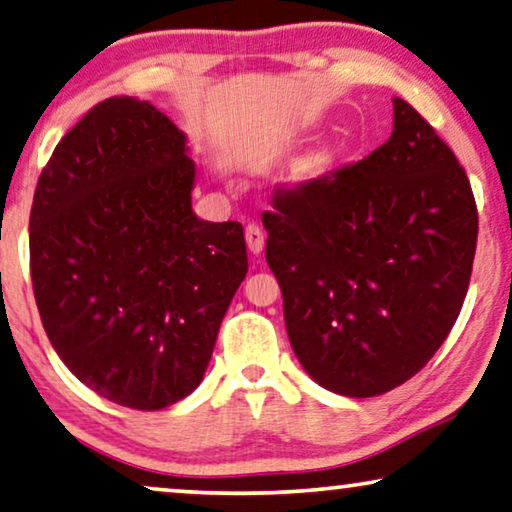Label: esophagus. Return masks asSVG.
Returning a JSON list of instances; mask_svg holds the SVG:
<instances>
[{
	"instance_id": "1",
	"label": "esophagus",
	"mask_w": 512,
	"mask_h": 512,
	"mask_svg": "<svg viewBox=\"0 0 512 512\" xmlns=\"http://www.w3.org/2000/svg\"><path fill=\"white\" fill-rule=\"evenodd\" d=\"M264 239H266V234H264V229L259 227V225H248L246 227V243H248V250L253 255H259L264 250Z\"/></svg>"
}]
</instances>
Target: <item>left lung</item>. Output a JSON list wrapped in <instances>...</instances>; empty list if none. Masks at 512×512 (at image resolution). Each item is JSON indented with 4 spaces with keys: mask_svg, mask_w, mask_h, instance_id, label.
I'll return each mask as SVG.
<instances>
[{
    "mask_svg": "<svg viewBox=\"0 0 512 512\" xmlns=\"http://www.w3.org/2000/svg\"><path fill=\"white\" fill-rule=\"evenodd\" d=\"M392 104L383 146L280 190L262 218L294 355L341 397L413 378L448 338L473 269L469 178L413 106Z\"/></svg>",
    "mask_w": 512,
    "mask_h": 512,
    "instance_id": "8db88e82",
    "label": "left lung"
}]
</instances>
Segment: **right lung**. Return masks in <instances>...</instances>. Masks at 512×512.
<instances>
[{"mask_svg":"<svg viewBox=\"0 0 512 512\" xmlns=\"http://www.w3.org/2000/svg\"><path fill=\"white\" fill-rule=\"evenodd\" d=\"M187 150L155 106L111 97L64 134L34 190L43 329L83 385L136 410L197 390L248 273L241 222L192 211Z\"/></svg>","mask_w":512,"mask_h":512,"instance_id":"obj_1","label":"right lung"}]
</instances>
